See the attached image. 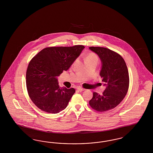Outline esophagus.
Segmentation results:
<instances>
[{
  "label": "esophagus",
  "mask_w": 153,
  "mask_h": 153,
  "mask_svg": "<svg viewBox=\"0 0 153 153\" xmlns=\"http://www.w3.org/2000/svg\"><path fill=\"white\" fill-rule=\"evenodd\" d=\"M77 89L78 91H84V90H85L84 89H83V88H77Z\"/></svg>",
  "instance_id": "obj_1"
}]
</instances>
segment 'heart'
<instances>
[{"mask_svg":"<svg viewBox=\"0 0 153 153\" xmlns=\"http://www.w3.org/2000/svg\"><path fill=\"white\" fill-rule=\"evenodd\" d=\"M92 60H98V57L95 53H91L87 56L85 58V62L88 61H92Z\"/></svg>","mask_w":153,"mask_h":153,"instance_id":"b5f03b06","label":"heart"}]
</instances>
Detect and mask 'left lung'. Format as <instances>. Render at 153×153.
I'll return each mask as SVG.
<instances>
[{"instance_id": "left-lung-1", "label": "left lung", "mask_w": 153, "mask_h": 153, "mask_svg": "<svg viewBox=\"0 0 153 153\" xmlns=\"http://www.w3.org/2000/svg\"><path fill=\"white\" fill-rule=\"evenodd\" d=\"M102 62L100 75L105 89L102 95L93 93L89 102L91 107L99 112H104L116 107L123 100L129 87V75L122 57L116 52L102 47H89Z\"/></svg>"}]
</instances>
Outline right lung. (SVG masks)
Instances as JSON below:
<instances>
[{"mask_svg": "<svg viewBox=\"0 0 153 153\" xmlns=\"http://www.w3.org/2000/svg\"><path fill=\"white\" fill-rule=\"evenodd\" d=\"M84 48L82 45L46 48L30 61L26 87L30 98L38 108L57 114L67 107L75 89L59 87L57 77L71 67Z\"/></svg>", "mask_w": 153, "mask_h": 153, "instance_id": "1", "label": "right lung"}]
</instances>
